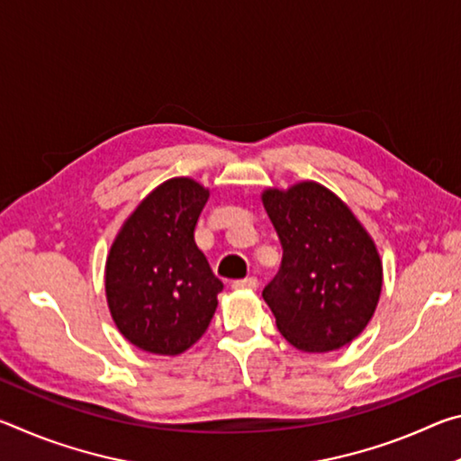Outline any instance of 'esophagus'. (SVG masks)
<instances>
[{
    "label": "esophagus",
    "mask_w": 461,
    "mask_h": 461,
    "mask_svg": "<svg viewBox=\"0 0 461 461\" xmlns=\"http://www.w3.org/2000/svg\"><path fill=\"white\" fill-rule=\"evenodd\" d=\"M231 288H236V291H254V288H258V278L256 276H246V278H240V280H233Z\"/></svg>",
    "instance_id": "obj_1"
}]
</instances>
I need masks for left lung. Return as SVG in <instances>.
<instances>
[{"label":"left lung","mask_w":461,"mask_h":461,"mask_svg":"<svg viewBox=\"0 0 461 461\" xmlns=\"http://www.w3.org/2000/svg\"><path fill=\"white\" fill-rule=\"evenodd\" d=\"M283 262L262 296L278 331L303 352L339 349L364 331L382 291L368 231L338 194L305 181L262 193Z\"/></svg>","instance_id":"left-lung-1"}]
</instances>
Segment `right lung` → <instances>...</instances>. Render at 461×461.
Here are the masks:
<instances>
[{
  "mask_svg": "<svg viewBox=\"0 0 461 461\" xmlns=\"http://www.w3.org/2000/svg\"><path fill=\"white\" fill-rule=\"evenodd\" d=\"M207 199L193 178H170L140 203L109 249V311L123 338L144 352L183 354L212 323L223 283L194 244Z\"/></svg>",
  "mask_w": 461,
  "mask_h": 461,
  "instance_id": "1",
  "label": "right lung"
}]
</instances>
